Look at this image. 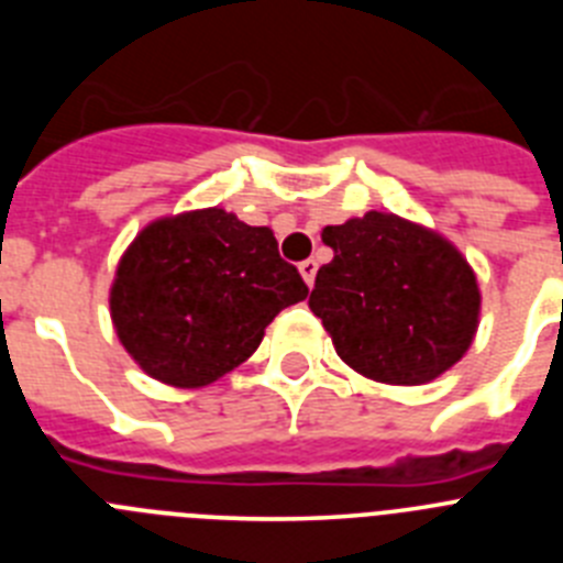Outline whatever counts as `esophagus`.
Returning a JSON list of instances; mask_svg holds the SVG:
<instances>
[{
	"label": "esophagus",
	"instance_id": "obj_1",
	"mask_svg": "<svg viewBox=\"0 0 563 563\" xmlns=\"http://www.w3.org/2000/svg\"><path fill=\"white\" fill-rule=\"evenodd\" d=\"M298 271H301V278L307 282V287H312V282H316V273H318L316 258H307V262H301V265H298Z\"/></svg>",
	"mask_w": 563,
	"mask_h": 563
}]
</instances>
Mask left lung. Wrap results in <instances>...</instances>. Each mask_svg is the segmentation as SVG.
<instances>
[{"instance_id": "1", "label": "left lung", "mask_w": 563, "mask_h": 563, "mask_svg": "<svg viewBox=\"0 0 563 563\" xmlns=\"http://www.w3.org/2000/svg\"><path fill=\"white\" fill-rule=\"evenodd\" d=\"M332 262L318 271L310 310L343 363L391 386L449 372L479 327V285L437 231L369 211L321 231Z\"/></svg>"}]
</instances>
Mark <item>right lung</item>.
<instances>
[{"instance_id":"add662e5","label":"right lung","mask_w":563,"mask_h":563,"mask_svg":"<svg viewBox=\"0 0 563 563\" xmlns=\"http://www.w3.org/2000/svg\"><path fill=\"white\" fill-rule=\"evenodd\" d=\"M307 292L271 228L202 208L154 220L134 236L118 262L109 310L123 350L146 375L200 389L245 363L265 327Z\"/></svg>"}]
</instances>
